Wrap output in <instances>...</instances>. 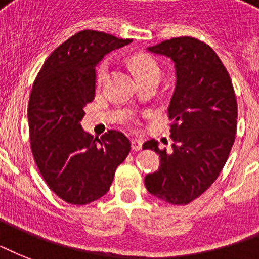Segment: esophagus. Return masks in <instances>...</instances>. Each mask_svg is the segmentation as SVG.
<instances>
[{
  "label": "esophagus",
  "mask_w": 259,
  "mask_h": 259,
  "mask_svg": "<svg viewBox=\"0 0 259 259\" xmlns=\"http://www.w3.org/2000/svg\"><path fill=\"white\" fill-rule=\"evenodd\" d=\"M132 149L134 152H138V150L142 149V140H137V138H133L132 140Z\"/></svg>",
  "instance_id": "1"
}]
</instances>
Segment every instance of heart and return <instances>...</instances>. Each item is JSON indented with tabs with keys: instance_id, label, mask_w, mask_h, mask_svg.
I'll return each instance as SVG.
<instances>
[{
	"instance_id": "heart-1",
	"label": "heart",
	"mask_w": 259,
	"mask_h": 259,
	"mask_svg": "<svg viewBox=\"0 0 259 259\" xmlns=\"http://www.w3.org/2000/svg\"><path fill=\"white\" fill-rule=\"evenodd\" d=\"M130 66H132V70L134 71L138 80L148 78V76H160V67L156 63V60L148 55H134L133 58L130 59ZM107 75H109V63L105 60L97 68L95 82H97L98 86H102L106 82Z\"/></svg>"
}]
</instances>
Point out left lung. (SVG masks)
Instances as JSON below:
<instances>
[{"label":"left lung","mask_w":259,"mask_h":259,"mask_svg":"<svg viewBox=\"0 0 259 259\" xmlns=\"http://www.w3.org/2000/svg\"><path fill=\"white\" fill-rule=\"evenodd\" d=\"M175 63L176 87L168 114L172 149L149 140L142 149L160 154V166L145 176L148 192L170 204H188L212 185L237 133L238 106L230 75L213 50L195 37H175L149 47Z\"/></svg>","instance_id":"1"}]
</instances>
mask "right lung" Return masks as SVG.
Instances as JSON below:
<instances>
[{"label":"right lung","instance_id":"add662e5","mask_svg":"<svg viewBox=\"0 0 259 259\" xmlns=\"http://www.w3.org/2000/svg\"><path fill=\"white\" fill-rule=\"evenodd\" d=\"M129 42L105 32L80 30L48 56L32 87L30 149L48 187L70 204H89L106 195L130 152L121 132L109 130L99 140L80 125L84 107L95 97V67Z\"/></svg>","mask_w":259,"mask_h":259}]
</instances>
